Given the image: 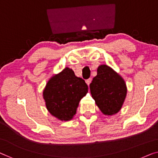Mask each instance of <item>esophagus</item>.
Listing matches in <instances>:
<instances>
[{
  "label": "esophagus",
  "instance_id": "obj_1",
  "mask_svg": "<svg viewBox=\"0 0 158 158\" xmlns=\"http://www.w3.org/2000/svg\"><path fill=\"white\" fill-rule=\"evenodd\" d=\"M91 81V78H89V79H86V83L87 84V85L89 86V84H90Z\"/></svg>",
  "mask_w": 158,
  "mask_h": 158
}]
</instances>
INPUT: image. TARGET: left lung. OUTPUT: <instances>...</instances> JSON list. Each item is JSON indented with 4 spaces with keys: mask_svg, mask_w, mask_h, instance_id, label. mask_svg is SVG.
<instances>
[{
    "mask_svg": "<svg viewBox=\"0 0 158 158\" xmlns=\"http://www.w3.org/2000/svg\"><path fill=\"white\" fill-rule=\"evenodd\" d=\"M89 87L92 98L103 114L112 116L121 110L126 97L127 87L123 79L112 68L100 65Z\"/></svg>",
    "mask_w": 158,
    "mask_h": 158,
    "instance_id": "8db88e82",
    "label": "left lung"
}]
</instances>
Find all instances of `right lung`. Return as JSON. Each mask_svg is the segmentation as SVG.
<instances>
[{"mask_svg":"<svg viewBox=\"0 0 158 158\" xmlns=\"http://www.w3.org/2000/svg\"><path fill=\"white\" fill-rule=\"evenodd\" d=\"M88 92L85 81L66 67L49 79L43 91L48 111L60 121H70L76 114L80 100Z\"/></svg>","mask_w":158,"mask_h":158,"instance_id":"obj_1","label":"right lung"}]
</instances>
